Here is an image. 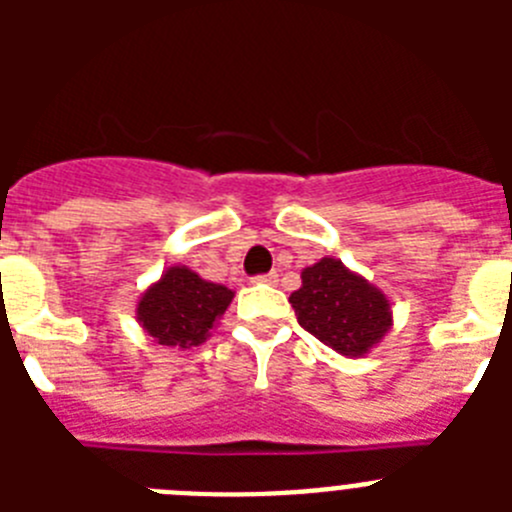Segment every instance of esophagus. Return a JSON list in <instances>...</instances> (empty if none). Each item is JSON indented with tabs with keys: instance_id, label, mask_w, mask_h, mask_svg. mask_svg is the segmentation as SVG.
<instances>
[{
	"instance_id": "34e87169",
	"label": "esophagus",
	"mask_w": 512,
	"mask_h": 512,
	"mask_svg": "<svg viewBox=\"0 0 512 512\" xmlns=\"http://www.w3.org/2000/svg\"><path fill=\"white\" fill-rule=\"evenodd\" d=\"M256 282H261V284H277L279 282V274H277V271H269V274H261V277H256Z\"/></svg>"
}]
</instances>
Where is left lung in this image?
Masks as SVG:
<instances>
[{
  "instance_id": "left-lung-1",
  "label": "left lung",
  "mask_w": 512,
  "mask_h": 512,
  "mask_svg": "<svg viewBox=\"0 0 512 512\" xmlns=\"http://www.w3.org/2000/svg\"><path fill=\"white\" fill-rule=\"evenodd\" d=\"M289 302L297 323L346 359H364L395 323L390 297L330 256L302 269V287Z\"/></svg>"
}]
</instances>
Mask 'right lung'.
I'll return each mask as SVG.
<instances>
[{
	"mask_svg": "<svg viewBox=\"0 0 512 512\" xmlns=\"http://www.w3.org/2000/svg\"><path fill=\"white\" fill-rule=\"evenodd\" d=\"M225 284L202 279L189 266L174 264L135 302V320L158 346L192 348L205 343L233 302Z\"/></svg>",
	"mask_w": 512,
	"mask_h": 512,
	"instance_id": "1",
	"label": "right lung"
}]
</instances>
